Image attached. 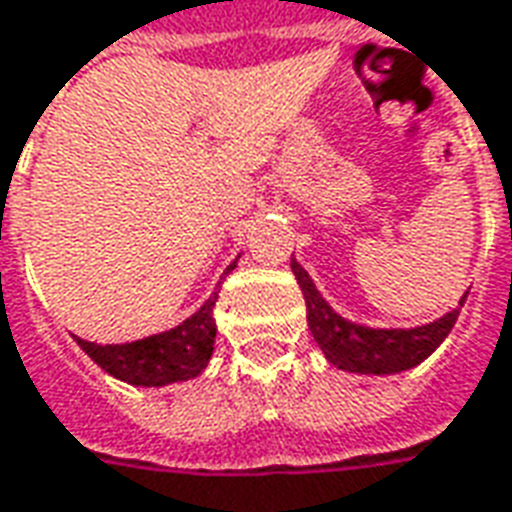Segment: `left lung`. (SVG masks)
<instances>
[{"label": "left lung", "instance_id": "1", "mask_svg": "<svg viewBox=\"0 0 512 512\" xmlns=\"http://www.w3.org/2000/svg\"><path fill=\"white\" fill-rule=\"evenodd\" d=\"M290 268L307 301V326L315 343L321 345L323 356L337 370L359 373V376H395L425 362L452 332V326L461 315L463 301L469 296L463 293L458 307L444 312L436 321L411 326V329H378V326H365V323L343 318L323 299L321 290L315 288V282L307 274V268L301 266L296 257H290Z\"/></svg>", "mask_w": 512, "mask_h": 512}]
</instances>
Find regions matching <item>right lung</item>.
I'll list each match as a JSON object with an SVG mask.
<instances>
[{
    "label": "right lung",
    "mask_w": 512,
    "mask_h": 512,
    "mask_svg": "<svg viewBox=\"0 0 512 512\" xmlns=\"http://www.w3.org/2000/svg\"><path fill=\"white\" fill-rule=\"evenodd\" d=\"M235 263H238V257L227 266L224 274H230ZM216 299H219V288L213 290L211 299L183 323L172 326L167 332L134 340V343L101 345L82 340L76 334H73V340L101 370L131 386H169L178 381H189V378L200 376L213 354V343H216L213 304Z\"/></svg>",
    "instance_id": "right-lung-1"
}]
</instances>
